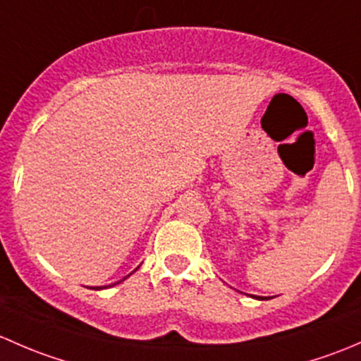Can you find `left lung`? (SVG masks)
<instances>
[{
    "label": "left lung",
    "mask_w": 361,
    "mask_h": 361,
    "mask_svg": "<svg viewBox=\"0 0 361 361\" xmlns=\"http://www.w3.org/2000/svg\"><path fill=\"white\" fill-rule=\"evenodd\" d=\"M257 299H261V297H257Z\"/></svg>",
    "instance_id": "obj_1"
}]
</instances>
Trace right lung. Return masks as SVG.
I'll return each instance as SVG.
<instances>
[{"mask_svg": "<svg viewBox=\"0 0 361 361\" xmlns=\"http://www.w3.org/2000/svg\"><path fill=\"white\" fill-rule=\"evenodd\" d=\"M123 280H125V278H123ZM99 288H100V287H99Z\"/></svg>", "mask_w": 361, "mask_h": 361, "instance_id": "right-lung-1", "label": "right lung"}]
</instances>
